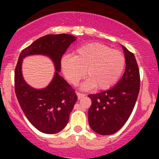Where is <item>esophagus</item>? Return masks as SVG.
Returning <instances> with one entry per match:
<instances>
[{"label":"esophagus","mask_w":159,"mask_h":159,"mask_svg":"<svg viewBox=\"0 0 159 159\" xmlns=\"http://www.w3.org/2000/svg\"><path fill=\"white\" fill-rule=\"evenodd\" d=\"M77 96H78V99H80V98H83L84 96H85V94L81 93H79V92H77Z\"/></svg>","instance_id":"obj_1"}]
</instances>
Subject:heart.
<instances>
[{"label": "heart", "mask_w": 159, "mask_h": 159, "mask_svg": "<svg viewBox=\"0 0 159 159\" xmlns=\"http://www.w3.org/2000/svg\"><path fill=\"white\" fill-rule=\"evenodd\" d=\"M75 56L66 55L61 66L66 78L72 84L86 75L89 77L82 85L84 89L96 87L107 90L117 82L123 73L125 58L121 52L100 43H92L78 48Z\"/></svg>", "instance_id": "b5f03b06"}]
</instances>
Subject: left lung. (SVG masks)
Returning <instances> with one entry per match:
<instances>
[{
	"instance_id": "obj_1",
	"label": "left lung",
	"mask_w": 159,
	"mask_h": 159,
	"mask_svg": "<svg viewBox=\"0 0 159 159\" xmlns=\"http://www.w3.org/2000/svg\"><path fill=\"white\" fill-rule=\"evenodd\" d=\"M125 69L123 77L110 90L90 94L92 104L88 111L91 129L102 135L119 131L132 114L140 90V72L135 57L123 46Z\"/></svg>"
}]
</instances>
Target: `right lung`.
Listing matches in <instances>:
<instances>
[{"mask_svg": "<svg viewBox=\"0 0 159 159\" xmlns=\"http://www.w3.org/2000/svg\"><path fill=\"white\" fill-rule=\"evenodd\" d=\"M75 40L74 36L65 34L42 36L21 51L16 66L15 93L20 106L30 123L45 134H55L66 125L78 99L74 89L58 73L62 57ZM31 54H45L55 63L57 72L46 89H32L22 77L23 57Z\"/></svg>", "mask_w": 159, "mask_h": 159, "instance_id": "1", "label": "right lung"}]
</instances>
